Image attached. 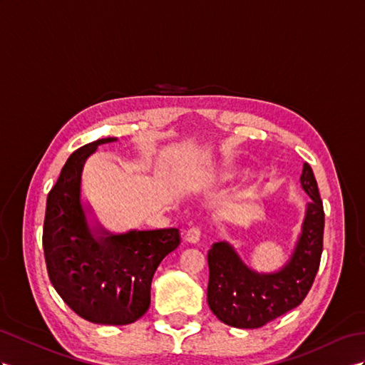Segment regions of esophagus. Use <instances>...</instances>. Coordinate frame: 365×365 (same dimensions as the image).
<instances>
[{
	"instance_id": "obj_1",
	"label": "esophagus",
	"mask_w": 365,
	"mask_h": 365,
	"mask_svg": "<svg viewBox=\"0 0 365 365\" xmlns=\"http://www.w3.org/2000/svg\"><path fill=\"white\" fill-rule=\"evenodd\" d=\"M185 240L190 242V244H197L200 240V230L197 227H192L185 232Z\"/></svg>"
}]
</instances>
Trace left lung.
Masks as SVG:
<instances>
[{
  "mask_svg": "<svg viewBox=\"0 0 365 365\" xmlns=\"http://www.w3.org/2000/svg\"><path fill=\"white\" fill-rule=\"evenodd\" d=\"M302 190L310 195L302 232L287 265L274 273L248 268L228 242L208 251V305L222 322L236 329H259L301 304L321 264L324 207L312 166L304 163Z\"/></svg>",
  "mask_w": 365,
  "mask_h": 365,
  "instance_id": "left-lung-1",
  "label": "left lung"
}]
</instances>
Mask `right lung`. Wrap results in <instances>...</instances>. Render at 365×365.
Masks as SVG:
<instances>
[{"mask_svg":"<svg viewBox=\"0 0 365 365\" xmlns=\"http://www.w3.org/2000/svg\"><path fill=\"white\" fill-rule=\"evenodd\" d=\"M100 138L72 153L48 194L43 250L48 274L61 299L83 319L126 325L151 304V282L158 264L180 244L177 228L110 235L91 230L81 205V173Z\"/></svg>","mask_w":365,"mask_h":365,"instance_id":"add662e5","label":"right lung"}]
</instances>
